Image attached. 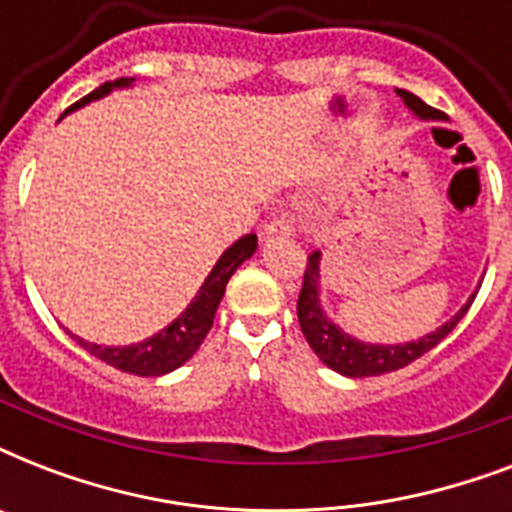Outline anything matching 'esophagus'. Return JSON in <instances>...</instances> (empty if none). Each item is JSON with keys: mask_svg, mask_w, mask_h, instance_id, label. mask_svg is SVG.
<instances>
[{"mask_svg": "<svg viewBox=\"0 0 512 512\" xmlns=\"http://www.w3.org/2000/svg\"><path fill=\"white\" fill-rule=\"evenodd\" d=\"M271 236H295V225L287 217H276L263 228V239H271Z\"/></svg>", "mask_w": 512, "mask_h": 512, "instance_id": "1", "label": "esophagus"}]
</instances>
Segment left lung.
Wrapping results in <instances>:
<instances>
[{"label": "left lung", "instance_id": "1", "mask_svg": "<svg viewBox=\"0 0 512 512\" xmlns=\"http://www.w3.org/2000/svg\"><path fill=\"white\" fill-rule=\"evenodd\" d=\"M404 106L412 111L414 119L420 122H444L446 116L436 108L425 106L417 95L406 90H398ZM321 257L324 252L321 249H313L308 255V268H305L303 289H300V297H297V319H300V329H303L305 340L313 348V353L329 366L335 369L342 377H377V374L396 372V369H404L406 364H412L420 356H425L428 350H433L438 342L444 340L449 332H452L460 319L468 313L470 303L476 292L468 297V303L462 305L460 311L454 313L452 319L444 321L441 327H436V332H428V335L417 337V340L409 342H366L358 340V337L348 335L340 324L329 319V313L324 311V303H321Z\"/></svg>", "mask_w": 512, "mask_h": 512}]
</instances>
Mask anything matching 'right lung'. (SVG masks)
<instances>
[{
    "label": "right lung",
    "instance_id": "1",
    "mask_svg": "<svg viewBox=\"0 0 512 512\" xmlns=\"http://www.w3.org/2000/svg\"><path fill=\"white\" fill-rule=\"evenodd\" d=\"M132 84H135V79H127V76L116 79V82L100 84L98 90L90 92L79 103H74L66 114H71L76 108H84L92 100L106 98L114 90H127ZM255 249V233H247L239 241H233L231 247L220 255V260L212 265V271H209V276L199 287L196 297L188 303V308L177 319H172L167 327L159 329L156 335L146 337V340L132 342V345H98V342L84 340V337H76L71 332L68 335L74 337L87 353H92L100 361H106L114 369H122V372L138 374V377H162V374L175 372L177 366H183L199 350V345L207 337L209 327H212L217 305H220V300L225 295V284H228V279H231L244 260L255 255Z\"/></svg>",
    "mask_w": 512,
    "mask_h": 512
}]
</instances>
